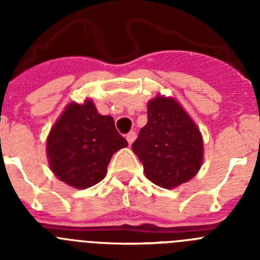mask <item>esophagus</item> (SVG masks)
Wrapping results in <instances>:
<instances>
[{"instance_id":"esophagus-1","label":"esophagus","mask_w":260,"mask_h":260,"mask_svg":"<svg viewBox=\"0 0 260 260\" xmlns=\"http://www.w3.org/2000/svg\"><path fill=\"white\" fill-rule=\"evenodd\" d=\"M135 138H137V134H135L134 132H130L127 135H126V141H127V143L132 146L133 142L135 141Z\"/></svg>"}]
</instances>
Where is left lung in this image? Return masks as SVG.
I'll return each mask as SVG.
<instances>
[{"label": "left lung", "mask_w": 260, "mask_h": 260, "mask_svg": "<svg viewBox=\"0 0 260 260\" xmlns=\"http://www.w3.org/2000/svg\"><path fill=\"white\" fill-rule=\"evenodd\" d=\"M148 121L132 148L151 182L174 189L197 176L203 162V137L174 98L156 95L147 104Z\"/></svg>", "instance_id": "8db88e82"}]
</instances>
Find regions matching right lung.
Returning <instances> with one entry per match:
<instances>
[{
  "mask_svg": "<svg viewBox=\"0 0 260 260\" xmlns=\"http://www.w3.org/2000/svg\"><path fill=\"white\" fill-rule=\"evenodd\" d=\"M127 147L116 130L113 117L98 112L92 100L71 102L52 126L47 138L50 171L66 185L87 189L107 174L114 152Z\"/></svg>",
  "mask_w": 260,
  "mask_h": 260,
  "instance_id": "add662e5",
  "label": "right lung"
}]
</instances>
